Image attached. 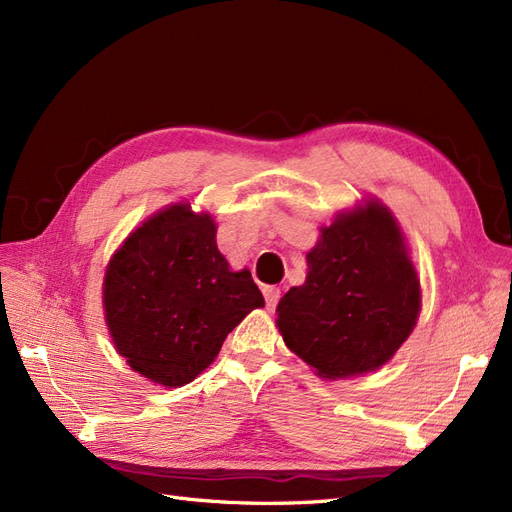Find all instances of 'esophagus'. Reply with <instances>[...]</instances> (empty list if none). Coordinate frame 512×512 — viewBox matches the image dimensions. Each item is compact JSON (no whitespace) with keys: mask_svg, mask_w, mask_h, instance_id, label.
Wrapping results in <instances>:
<instances>
[{"mask_svg":"<svg viewBox=\"0 0 512 512\" xmlns=\"http://www.w3.org/2000/svg\"><path fill=\"white\" fill-rule=\"evenodd\" d=\"M262 294H265L267 307H269V309H275L277 301H280V297H282V290L275 288V286H265V288H262Z\"/></svg>","mask_w":512,"mask_h":512,"instance_id":"esophagus-1","label":"esophagus"}]
</instances>
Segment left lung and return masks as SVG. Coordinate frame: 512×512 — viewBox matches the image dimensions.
<instances>
[{
	"mask_svg": "<svg viewBox=\"0 0 512 512\" xmlns=\"http://www.w3.org/2000/svg\"><path fill=\"white\" fill-rule=\"evenodd\" d=\"M421 282L393 213L378 200L339 213L307 254L303 286L277 303L286 346L320 378L382 367L410 337Z\"/></svg>",
	"mask_w": 512,
	"mask_h": 512,
	"instance_id": "8db88e82",
	"label": "left lung"
}]
</instances>
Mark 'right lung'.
I'll return each instance as SVG.
<instances>
[{"instance_id":"obj_1","label":"right lung","mask_w":512,"mask_h":512,"mask_svg":"<svg viewBox=\"0 0 512 512\" xmlns=\"http://www.w3.org/2000/svg\"><path fill=\"white\" fill-rule=\"evenodd\" d=\"M209 213L170 205L138 226L104 275V316L126 363L162 386L192 382L226 335L265 305L252 273L230 271Z\"/></svg>"}]
</instances>
